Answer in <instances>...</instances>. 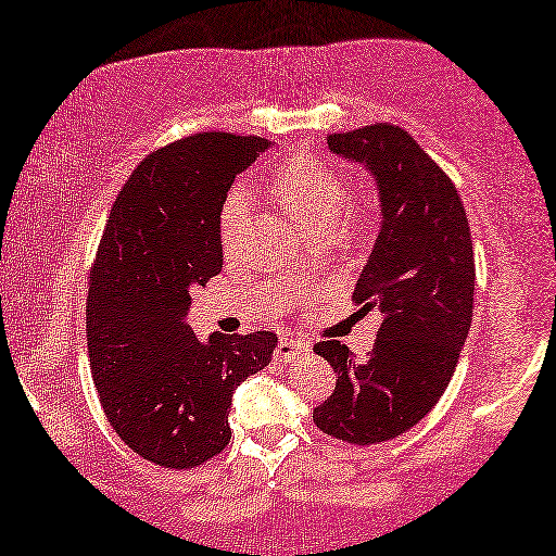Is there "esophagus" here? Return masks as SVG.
<instances>
[{"label":"esophagus","mask_w":556,"mask_h":556,"mask_svg":"<svg viewBox=\"0 0 556 556\" xmlns=\"http://www.w3.org/2000/svg\"><path fill=\"white\" fill-rule=\"evenodd\" d=\"M305 352H307V344L303 340L293 338V334H283V338H280V342H278V348H276V357L288 362L293 357H300V354H305Z\"/></svg>","instance_id":"1"}]
</instances>
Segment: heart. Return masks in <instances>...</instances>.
Returning <instances> with one entry per match:
<instances>
[{"label":"heart","instance_id":"obj_1","mask_svg":"<svg viewBox=\"0 0 556 556\" xmlns=\"http://www.w3.org/2000/svg\"><path fill=\"white\" fill-rule=\"evenodd\" d=\"M276 202L286 208L290 218L307 233L334 229L344 216L350 194L344 179L332 167L317 160H300L286 165L273 179L270 187ZM245 216V197L233 192L222 208V243L229 251L239 239Z\"/></svg>","mask_w":556,"mask_h":556}]
</instances>
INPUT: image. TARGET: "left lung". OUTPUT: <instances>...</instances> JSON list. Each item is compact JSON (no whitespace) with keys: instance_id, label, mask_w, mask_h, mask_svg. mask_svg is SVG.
<instances>
[{"instance_id":"obj_1","label":"left lung","mask_w":556,"mask_h":556,"mask_svg":"<svg viewBox=\"0 0 556 556\" xmlns=\"http://www.w3.org/2000/svg\"><path fill=\"white\" fill-rule=\"evenodd\" d=\"M327 148L377 185L379 233L352 298L384 320L362 364L338 340L315 344L338 384L313 421L334 439L371 445L421 421L458 367L476 293L470 226L453 181L402 127L338 132Z\"/></svg>"}]
</instances>
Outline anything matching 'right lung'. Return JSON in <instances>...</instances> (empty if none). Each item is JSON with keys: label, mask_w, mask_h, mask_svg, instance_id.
I'll return each instance as SVG.
<instances>
[{"label": "right lung", "mask_w": 556, "mask_h": 556, "mask_svg": "<svg viewBox=\"0 0 556 556\" xmlns=\"http://www.w3.org/2000/svg\"><path fill=\"white\" fill-rule=\"evenodd\" d=\"M266 138L199 132L144 157L111 208L90 268L86 338L115 433L162 468L202 466L231 439V396L268 367L273 332L202 342L187 325L197 288L224 268L222 208Z\"/></svg>", "instance_id": "1"}]
</instances>
